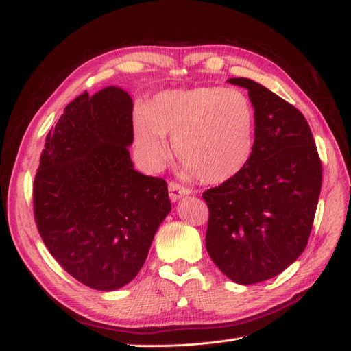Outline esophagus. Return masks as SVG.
I'll return each instance as SVG.
<instances>
[{
  "mask_svg": "<svg viewBox=\"0 0 351 351\" xmlns=\"http://www.w3.org/2000/svg\"><path fill=\"white\" fill-rule=\"evenodd\" d=\"M185 195H190L189 189H185V187H182V185L176 184V182L169 184V196H170L171 202H176V200H180Z\"/></svg>",
  "mask_w": 351,
  "mask_h": 351,
  "instance_id": "34e87169",
  "label": "esophagus"
}]
</instances>
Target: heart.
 Instances as JSON below:
<instances>
[{"mask_svg":"<svg viewBox=\"0 0 351 351\" xmlns=\"http://www.w3.org/2000/svg\"><path fill=\"white\" fill-rule=\"evenodd\" d=\"M255 108L232 87L164 90L138 114L134 138L149 166L167 158L166 140L187 173L205 184L232 180L247 166L255 145Z\"/></svg>","mask_w":351,"mask_h":351,"instance_id":"1","label":"heart"}]
</instances>
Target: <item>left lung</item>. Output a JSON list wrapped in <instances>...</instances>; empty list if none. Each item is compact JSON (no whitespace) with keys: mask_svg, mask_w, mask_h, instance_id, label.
<instances>
[{"mask_svg":"<svg viewBox=\"0 0 351 351\" xmlns=\"http://www.w3.org/2000/svg\"><path fill=\"white\" fill-rule=\"evenodd\" d=\"M228 81L249 90L255 145L240 173L202 195L210 210L205 245L223 274L252 285L282 273L306 247L323 167L299 110L249 78Z\"/></svg>","mask_w":351,"mask_h":351,"instance_id":"1","label":"left lung"}]
</instances>
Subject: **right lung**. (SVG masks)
I'll use <instances>...</instances> for the list:
<instances>
[{
    "instance_id": "obj_1",
    "label": "right lung",
    "mask_w": 351,
    "mask_h": 351,
    "mask_svg": "<svg viewBox=\"0 0 351 351\" xmlns=\"http://www.w3.org/2000/svg\"><path fill=\"white\" fill-rule=\"evenodd\" d=\"M132 99L110 86L68 104L33 185L34 220L54 259L86 287L114 291L138 274L170 213L167 184L134 169Z\"/></svg>"
}]
</instances>
